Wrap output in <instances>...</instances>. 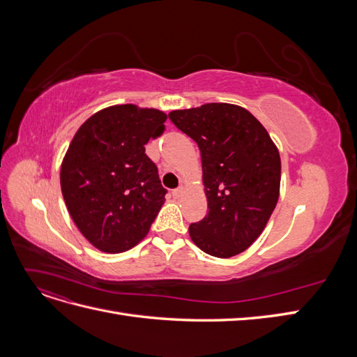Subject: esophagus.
I'll use <instances>...</instances> for the list:
<instances>
[{"label":"esophagus","instance_id":"34e87169","mask_svg":"<svg viewBox=\"0 0 357 357\" xmlns=\"http://www.w3.org/2000/svg\"><path fill=\"white\" fill-rule=\"evenodd\" d=\"M183 192H185V189H183V188L180 186V188L172 190V197H174V198H180V197L183 195Z\"/></svg>","mask_w":357,"mask_h":357}]
</instances>
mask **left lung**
<instances>
[{
    "label": "left lung",
    "mask_w": 357,
    "mask_h": 357,
    "mask_svg": "<svg viewBox=\"0 0 357 357\" xmlns=\"http://www.w3.org/2000/svg\"><path fill=\"white\" fill-rule=\"evenodd\" d=\"M168 116L201 150L208 213L189 226L192 241L215 257L240 255L262 234L277 205V146L264 125L235 104L208 102Z\"/></svg>",
    "instance_id": "obj_1"
}]
</instances>
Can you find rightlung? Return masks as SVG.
<instances>
[{"instance_id":"right-lung-1","label":"right lung","mask_w":357,"mask_h":357,"mask_svg":"<svg viewBox=\"0 0 357 357\" xmlns=\"http://www.w3.org/2000/svg\"><path fill=\"white\" fill-rule=\"evenodd\" d=\"M167 114L134 104L96 112L62 159L61 190L73 222L93 247L122 253L147 235L165 202L158 168L146 155Z\"/></svg>"}]
</instances>
